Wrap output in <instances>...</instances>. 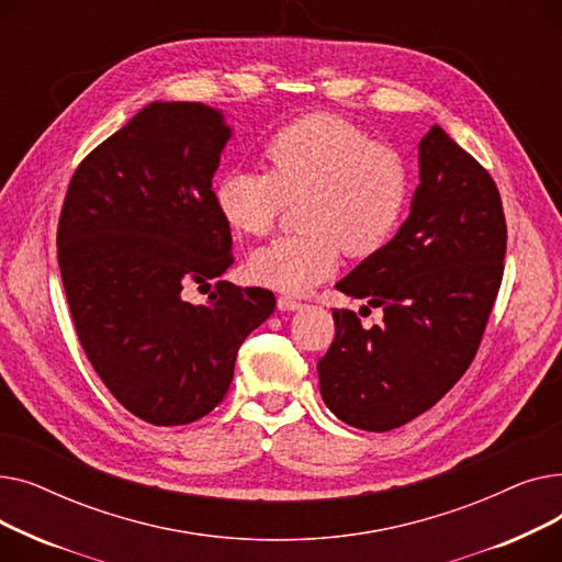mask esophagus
I'll return each instance as SVG.
<instances>
[{"label":"esophagus","instance_id":"34e87169","mask_svg":"<svg viewBox=\"0 0 562 562\" xmlns=\"http://www.w3.org/2000/svg\"><path fill=\"white\" fill-rule=\"evenodd\" d=\"M301 305H303L301 301L291 299V296H280V299H278V307H280L282 312H293V310H299Z\"/></svg>","mask_w":562,"mask_h":562}]
</instances>
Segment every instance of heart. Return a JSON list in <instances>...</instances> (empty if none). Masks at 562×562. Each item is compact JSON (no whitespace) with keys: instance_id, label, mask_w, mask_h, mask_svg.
<instances>
[{"instance_id":"heart-1","label":"heart","mask_w":562,"mask_h":562,"mask_svg":"<svg viewBox=\"0 0 562 562\" xmlns=\"http://www.w3.org/2000/svg\"><path fill=\"white\" fill-rule=\"evenodd\" d=\"M263 170H229L214 200L223 221L241 234L266 236L284 206H296L299 234L255 250L250 276L286 293H305L328 280L341 250L369 257L396 234L412 177L390 143L371 140L356 123L310 113L276 130L263 143Z\"/></svg>"}]
</instances>
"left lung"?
<instances>
[{
    "instance_id": "8db88e82",
    "label": "left lung",
    "mask_w": 562,
    "mask_h": 562,
    "mask_svg": "<svg viewBox=\"0 0 562 562\" xmlns=\"http://www.w3.org/2000/svg\"><path fill=\"white\" fill-rule=\"evenodd\" d=\"M419 172L398 234L337 282L385 316L364 330L356 312L335 310L316 364L335 417L371 432L424 415L464 375L504 278L508 229L492 175L437 125L419 143Z\"/></svg>"
}]
</instances>
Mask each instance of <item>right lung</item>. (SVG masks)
I'll return each mask as SVG.
<instances>
[{
  "label": "right lung",
  "mask_w": 562,
  "mask_h": 562,
  "mask_svg": "<svg viewBox=\"0 0 562 562\" xmlns=\"http://www.w3.org/2000/svg\"><path fill=\"white\" fill-rule=\"evenodd\" d=\"M229 138L200 102H153L72 172L56 257L79 344L106 390L153 426L191 424L225 398L273 291L216 282L234 263L212 180Z\"/></svg>",
  "instance_id": "right-lung-1"
}]
</instances>
